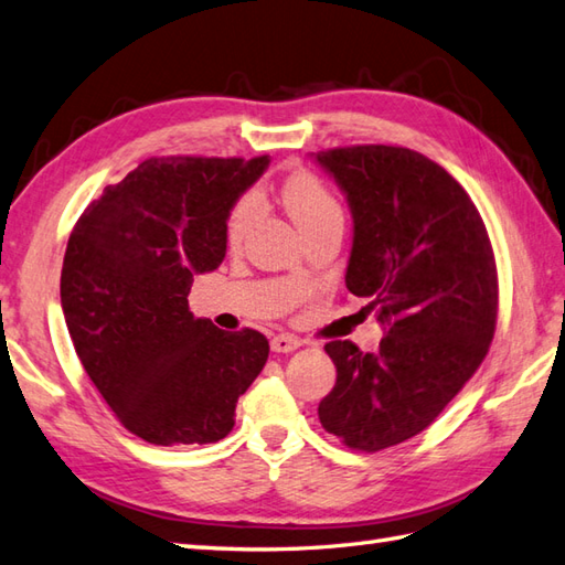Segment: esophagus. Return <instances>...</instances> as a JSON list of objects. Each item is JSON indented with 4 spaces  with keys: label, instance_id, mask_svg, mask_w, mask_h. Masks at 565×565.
<instances>
[{
    "label": "esophagus",
    "instance_id": "esophagus-1",
    "mask_svg": "<svg viewBox=\"0 0 565 565\" xmlns=\"http://www.w3.org/2000/svg\"><path fill=\"white\" fill-rule=\"evenodd\" d=\"M299 345H302V341L290 333H278V335H273V341H270L273 353H292V350H297Z\"/></svg>",
    "mask_w": 565,
    "mask_h": 565
}]
</instances>
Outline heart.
<instances>
[{
  "label": "heart",
  "mask_w": 565,
  "mask_h": 565,
  "mask_svg": "<svg viewBox=\"0 0 565 565\" xmlns=\"http://www.w3.org/2000/svg\"><path fill=\"white\" fill-rule=\"evenodd\" d=\"M280 200L285 210L290 212V217L305 234L321 227V224L329 222H343V210L338 205L333 193L326 188L315 173L299 171L295 177L282 183ZM258 198L256 195H244L234 203L227 215V224H224V239L232 248H239L246 239V234L254 227L258 220Z\"/></svg>",
  "instance_id": "heart-1"
}]
</instances>
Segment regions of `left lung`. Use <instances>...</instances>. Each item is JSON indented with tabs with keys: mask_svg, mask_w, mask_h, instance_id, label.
I'll return each mask as SVG.
<instances>
[{
	"mask_svg": "<svg viewBox=\"0 0 565 565\" xmlns=\"http://www.w3.org/2000/svg\"><path fill=\"white\" fill-rule=\"evenodd\" d=\"M315 159L353 215L345 287L384 326L374 353L326 343L335 386L319 420L348 447L380 452L428 428L479 370L495 333V258L471 198L428 157L358 145Z\"/></svg>",
	"mask_w": 565,
	"mask_h": 565,
	"instance_id": "left-lung-1",
	"label": "left lung"
}]
</instances>
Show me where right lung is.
Masks as SVG:
<instances>
[{
  "label": "right lung",
  "mask_w": 565,
  "mask_h": 565,
  "mask_svg": "<svg viewBox=\"0 0 565 565\" xmlns=\"http://www.w3.org/2000/svg\"><path fill=\"white\" fill-rule=\"evenodd\" d=\"M268 157H152L84 210L60 299L74 350L116 418L142 440L207 445L268 360L266 335L220 331L188 309L193 275L215 270L224 224Z\"/></svg>",
  "instance_id": "1"
}]
</instances>
